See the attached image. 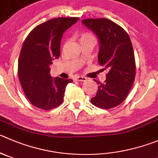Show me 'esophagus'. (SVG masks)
<instances>
[{
	"label": "esophagus",
	"instance_id": "obj_1",
	"mask_svg": "<svg viewBox=\"0 0 158 158\" xmlns=\"http://www.w3.org/2000/svg\"><path fill=\"white\" fill-rule=\"evenodd\" d=\"M86 79H87V78L85 77V76H77L76 77V80L80 81V82H85Z\"/></svg>",
	"mask_w": 158,
	"mask_h": 158
}]
</instances>
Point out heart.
Returning a JSON list of instances; mask_svg holds the SVG:
<instances>
[{
    "label": "heart",
    "instance_id": "b5f03b06",
    "mask_svg": "<svg viewBox=\"0 0 158 158\" xmlns=\"http://www.w3.org/2000/svg\"><path fill=\"white\" fill-rule=\"evenodd\" d=\"M86 39H94V38L92 35L88 34V33L82 35V36L80 37V40H86Z\"/></svg>",
    "mask_w": 158,
    "mask_h": 158
}]
</instances>
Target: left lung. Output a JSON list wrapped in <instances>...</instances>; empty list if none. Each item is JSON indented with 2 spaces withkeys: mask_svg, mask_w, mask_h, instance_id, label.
Returning a JSON list of instances; mask_svg holds the SVG:
<instances>
[{
  "mask_svg": "<svg viewBox=\"0 0 158 158\" xmlns=\"http://www.w3.org/2000/svg\"><path fill=\"white\" fill-rule=\"evenodd\" d=\"M82 23L98 38V62L108 71L104 83L95 80L99 86L91 103L101 108H112L125 101L135 79V57L130 38L120 26L109 19H83Z\"/></svg>",
  "mask_w": 158,
  "mask_h": 158,
  "instance_id": "obj_1",
  "label": "left lung"
}]
</instances>
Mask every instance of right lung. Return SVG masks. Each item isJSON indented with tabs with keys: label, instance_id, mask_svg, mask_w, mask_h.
I'll list each match as a JSON object with an SVG mask.
<instances>
[{
	"label": "right lung",
	"instance_id": "add662e5",
	"mask_svg": "<svg viewBox=\"0 0 158 158\" xmlns=\"http://www.w3.org/2000/svg\"><path fill=\"white\" fill-rule=\"evenodd\" d=\"M79 18H57L36 26L25 40L19 55L18 75L32 105L44 110L62 103L65 87L72 79L51 77L50 65L58 58L62 35Z\"/></svg>",
	"mask_w": 158,
	"mask_h": 158
}]
</instances>
